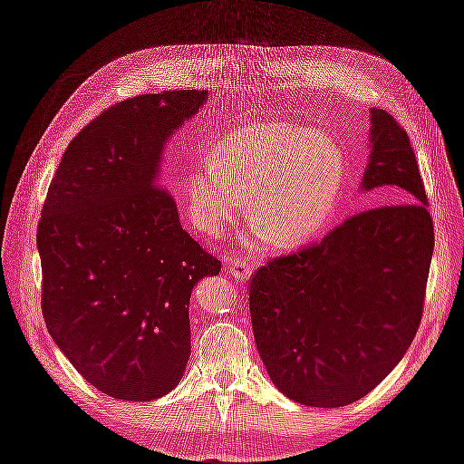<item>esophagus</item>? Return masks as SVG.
<instances>
[{"instance_id":"1","label":"esophagus","mask_w":464,"mask_h":464,"mask_svg":"<svg viewBox=\"0 0 464 464\" xmlns=\"http://www.w3.org/2000/svg\"><path fill=\"white\" fill-rule=\"evenodd\" d=\"M224 269L230 271V275L237 280H242V283H246V280H249V276H251V265L246 259L228 261L227 265H224Z\"/></svg>"}]
</instances>
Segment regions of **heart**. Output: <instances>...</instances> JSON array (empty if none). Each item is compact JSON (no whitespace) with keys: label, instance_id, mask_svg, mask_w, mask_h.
<instances>
[{"label":"heart","instance_id":"1","mask_svg":"<svg viewBox=\"0 0 464 464\" xmlns=\"http://www.w3.org/2000/svg\"><path fill=\"white\" fill-rule=\"evenodd\" d=\"M213 164H193L184 178L191 222L217 237L249 198L251 227L273 247L300 246L325 230L346 179L339 143L292 123H251L224 135Z\"/></svg>","mask_w":464,"mask_h":464}]
</instances>
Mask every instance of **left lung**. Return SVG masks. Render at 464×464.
Wrapping results in <instances>:
<instances>
[{"instance_id":"left-lung-1","label":"left lung","mask_w":464,"mask_h":464,"mask_svg":"<svg viewBox=\"0 0 464 464\" xmlns=\"http://www.w3.org/2000/svg\"><path fill=\"white\" fill-rule=\"evenodd\" d=\"M383 186L406 203L363 210L251 275L259 356L275 387L300 404L336 409L366 397L414 341L433 222L409 135L373 108L360 189Z\"/></svg>"}]
</instances>
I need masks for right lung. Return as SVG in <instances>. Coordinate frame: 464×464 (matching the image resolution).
Instances as JSON below:
<instances>
[{
  "instance_id": "add662e5",
  "label": "right lung",
  "mask_w": 464,
  "mask_h": 464,
  "mask_svg": "<svg viewBox=\"0 0 464 464\" xmlns=\"http://www.w3.org/2000/svg\"><path fill=\"white\" fill-rule=\"evenodd\" d=\"M207 98L164 91L108 108L69 143L42 207L48 333L91 385L120 401L160 399L181 382L191 290L220 271L159 181L166 141Z\"/></svg>"
}]
</instances>
